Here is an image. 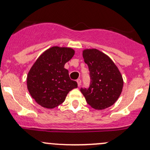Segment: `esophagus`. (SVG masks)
<instances>
[{
    "instance_id": "1",
    "label": "esophagus",
    "mask_w": 150,
    "mask_h": 150,
    "mask_svg": "<svg viewBox=\"0 0 150 150\" xmlns=\"http://www.w3.org/2000/svg\"><path fill=\"white\" fill-rule=\"evenodd\" d=\"M77 83H78V87H80V85H81V80H80V79H78V80H77Z\"/></svg>"
}]
</instances>
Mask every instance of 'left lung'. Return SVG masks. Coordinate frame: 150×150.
Masks as SVG:
<instances>
[{
	"label": "left lung",
	"mask_w": 150,
	"mask_h": 150,
	"mask_svg": "<svg viewBox=\"0 0 150 150\" xmlns=\"http://www.w3.org/2000/svg\"><path fill=\"white\" fill-rule=\"evenodd\" d=\"M83 56L90 71V85L80 91L94 109L109 108L117 100L122 90L120 72L108 55L97 49H85Z\"/></svg>",
	"instance_id": "obj_1"
}]
</instances>
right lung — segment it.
Masks as SVG:
<instances>
[{
  "mask_svg": "<svg viewBox=\"0 0 150 150\" xmlns=\"http://www.w3.org/2000/svg\"><path fill=\"white\" fill-rule=\"evenodd\" d=\"M70 47H54L39 56L28 72L27 87L31 97L45 108H54L65 101L67 93L78 88L64 66L73 57Z\"/></svg>",
  "mask_w": 150,
  "mask_h": 150,
  "instance_id": "add662e5",
  "label": "right lung"
}]
</instances>
